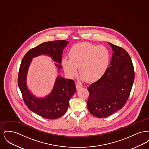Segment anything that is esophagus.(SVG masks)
Here are the masks:
<instances>
[{
	"label": "esophagus",
	"instance_id": "esophagus-1",
	"mask_svg": "<svg viewBox=\"0 0 149 149\" xmlns=\"http://www.w3.org/2000/svg\"><path fill=\"white\" fill-rule=\"evenodd\" d=\"M76 88H77V90L79 91L80 89H81L82 88V86L81 84H79V83H77L76 84Z\"/></svg>",
	"mask_w": 149,
	"mask_h": 149
}]
</instances>
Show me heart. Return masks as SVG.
Returning <instances> with one entry per match:
<instances>
[{
	"mask_svg": "<svg viewBox=\"0 0 149 149\" xmlns=\"http://www.w3.org/2000/svg\"><path fill=\"white\" fill-rule=\"evenodd\" d=\"M111 54L103 45L81 43L74 45L69 52V58L62 59V65L66 74L73 78L78 74V68L81 79L89 82L99 80L106 72Z\"/></svg>",
	"mask_w": 149,
	"mask_h": 149,
	"instance_id": "obj_1",
	"label": "heart"
}]
</instances>
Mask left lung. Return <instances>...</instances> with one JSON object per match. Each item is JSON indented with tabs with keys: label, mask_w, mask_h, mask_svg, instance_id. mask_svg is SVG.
<instances>
[{
	"label": "left lung",
	"mask_w": 149,
	"mask_h": 149,
	"mask_svg": "<svg viewBox=\"0 0 149 149\" xmlns=\"http://www.w3.org/2000/svg\"><path fill=\"white\" fill-rule=\"evenodd\" d=\"M113 54L104 75L87 88V107L93 116L104 118L120 110L126 104L135 79L134 66L127 51L108 42Z\"/></svg>",
	"instance_id": "obj_1"
}]
</instances>
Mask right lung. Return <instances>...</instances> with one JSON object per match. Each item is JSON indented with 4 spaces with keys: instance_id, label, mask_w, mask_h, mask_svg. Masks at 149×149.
<instances>
[{
    "instance_id": "1",
    "label": "right lung",
    "mask_w": 149,
    "mask_h": 149,
    "mask_svg": "<svg viewBox=\"0 0 149 149\" xmlns=\"http://www.w3.org/2000/svg\"><path fill=\"white\" fill-rule=\"evenodd\" d=\"M69 42L59 40L43 42L26 54L20 66L18 85L21 91L23 100L32 112L47 119H56L66 112L69 100L76 92L75 82L57 75L51 92L45 97H37L29 91L27 86V73L32 58L40 55H47L56 63L55 65L58 73L62 69L61 59L63 51Z\"/></svg>"
}]
</instances>
